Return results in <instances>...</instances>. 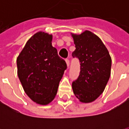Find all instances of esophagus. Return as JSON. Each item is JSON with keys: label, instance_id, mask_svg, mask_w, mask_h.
<instances>
[{"label": "esophagus", "instance_id": "esophagus-1", "mask_svg": "<svg viewBox=\"0 0 129 129\" xmlns=\"http://www.w3.org/2000/svg\"><path fill=\"white\" fill-rule=\"evenodd\" d=\"M66 64H67L68 67H69V66H70V60L68 59H66Z\"/></svg>", "mask_w": 129, "mask_h": 129}]
</instances>
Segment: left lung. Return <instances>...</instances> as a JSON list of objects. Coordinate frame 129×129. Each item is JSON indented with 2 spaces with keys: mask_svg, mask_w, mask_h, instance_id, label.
<instances>
[{
  "mask_svg": "<svg viewBox=\"0 0 129 129\" xmlns=\"http://www.w3.org/2000/svg\"><path fill=\"white\" fill-rule=\"evenodd\" d=\"M72 37L76 48L72 56L80 62L79 75L72 84L73 92L81 102H92L102 93L110 78L111 56L102 40L91 32Z\"/></svg>",
  "mask_w": 129,
  "mask_h": 129,
  "instance_id": "obj_1",
  "label": "left lung"
}]
</instances>
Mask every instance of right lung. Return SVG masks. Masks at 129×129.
<instances>
[{"instance_id": "obj_1", "label": "right lung", "mask_w": 129, "mask_h": 129, "mask_svg": "<svg viewBox=\"0 0 129 129\" xmlns=\"http://www.w3.org/2000/svg\"><path fill=\"white\" fill-rule=\"evenodd\" d=\"M52 36L39 32L29 39L16 59L18 76L27 96L47 105L55 97L67 65L52 45Z\"/></svg>"}]
</instances>
